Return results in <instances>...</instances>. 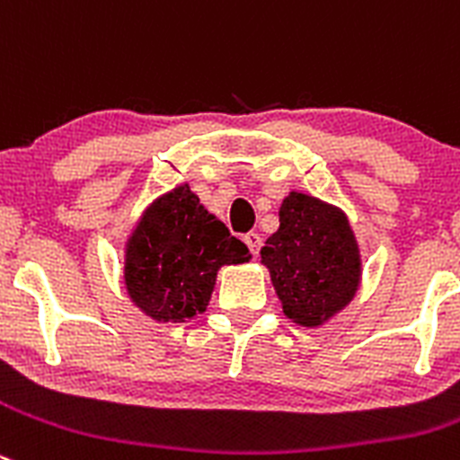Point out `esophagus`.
I'll use <instances>...</instances> for the list:
<instances>
[{
    "label": "esophagus",
    "instance_id": "1",
    "mask_svg": "<svg viewBox=\"0 0 460 460\" xmlns=\"http://www.w3.org/2000/svg\"><path fill=\"white\" fill-rule=\"evenodd\" d=\"M244 244H247L252 254L256 256L261 252V244H263V240H261L259 234H247V235H244Z\"/></svg>",
    "mask_w": 460,
    "mask_h": 460
}]
</instances>
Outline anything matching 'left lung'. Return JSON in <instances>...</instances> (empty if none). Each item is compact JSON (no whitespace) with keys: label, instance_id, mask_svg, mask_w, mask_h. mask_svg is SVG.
Masks as SVG:
<instances>
[{"label":"left lung","instance_id":"8db88e82","mask_svg":"<svg viewBox=\"0 0 460 460\" xmlns=\"http://www.w3.org/2000/svg\"><path fill=\"white\" fill-rule=\"evenodd\" d=\"M261 261L283 313L302 327H320L358 290L360 254L345 213L304 192L283 199Z\"/></svg>","mask_w":460,"mask_h":460}]
</instances>
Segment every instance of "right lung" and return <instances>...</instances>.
Listing matches in <instances>:
<instances>
[{"label":"right lung","instance_id":"1","mask_svg":"<svg viewBox=\"0 0 460 460\" xmlns=\"http://www.w3.org/2000/svg\"><path fill=\"white\" fill-rule=\"evenodd\" d=\"M244 261L247 244L183 183L158 197L133 229L124 283L131 302L156 322H186L206 311L217 270Z\"/></svg>","mask_w":460,"mask_h":460}]
</instances>
